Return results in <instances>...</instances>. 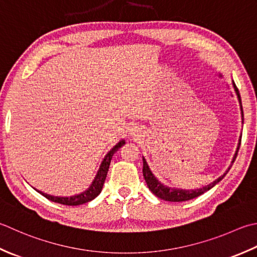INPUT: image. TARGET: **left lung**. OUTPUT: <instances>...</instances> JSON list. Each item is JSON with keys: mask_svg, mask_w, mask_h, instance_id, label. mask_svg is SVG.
I'll list each match as a JSON object with an SVG mask.
<instances>
[{"mask_svg": "<svg viewBox=\"0 0 257 257\" xmlns=\"http://www.w3.org/2000/svg\"><path fill=\"white\" fill-rule=\"evenodd\" d=\"M233 85H234V89H235V91H236V94H237L238 101H239V104H240V110H242V118H243V107H242V101H240V95H239L238 89H237V87H236L235 82H233ZM239 146H240V138H239V143H238V146H237V149H236V153H235L234 157H233V160H232V165L235 162L236 156H237ZM143 162H144L143 174H144V177H145L146 183H147L148 188L152 190V193L154 195L157 196L158 198L164 199V200H167V202H185V200H189V199H193L195 197H198V196L204 194L205 192H207V190H209L210 188H213L216 184L219 183L220 180H222L225 177V175L228 173V170L230 169V167H232V165H230L229 167H228V169L226 170V173H224L223 176H220V177H218L217 179L214 180V182L210 183L209 185L205 186V187L199 188V189L186 190V189H177V188L167 187V186L163 185L153 175L152 170L149 169V166H148L147 162H146L145 158H143Z\"/></svg>", "mask_w": 257, "mask_h": 257, "instance_id": "1", "label": "left lung"}]
</instances>
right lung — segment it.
I'll use <instances>...</instances> for the list:
<instances>
[{
    "instance_id": "right-lung-1",
    "label": "right lung",
    "mask_w": 257,
    "mask_h": 257,
    "mask_svg": "<svg viewBox=\"0 0 257 257\" xmlns=\"http://www.w3.org/2000/svg\"><path fill=\"white\" fill-rule=\"evenodd\" d=\"M123 145H124V140H120V142L117 145H115L114 147L111 150H110V152L107 155H105V157L102 160L101 165H100V168L98 170L97 175H95L92 184L90 185V187L87 190H85V192L79 194V195L70 196V197H58V196H51V195L44 194L42 192H39V190H38V192L41 195H43L45 198L51 200V202L59 203V204H62V205L77 206V205H82L84 203L90 202V200L94 199L100 193H101V189L103 187L105 177H107L108 169H109L110 162H111L112 156L120 147H122Z\"/></svg>"
}]
</instances>
